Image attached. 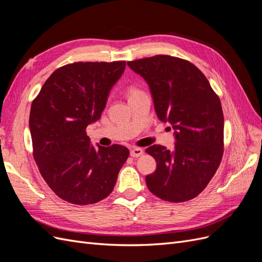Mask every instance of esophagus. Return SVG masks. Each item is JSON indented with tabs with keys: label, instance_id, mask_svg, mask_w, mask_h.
Here are the masks:
<instances>
[{
	"label": "esophagus",
	"instance_id": "obj_1",
	"mask_svg": "<svg viewBox=\"0 0 262 262\" xmlns=\"http://www.w3.org/2000/svg\"><path fill=\"white\" fill-rule=\"evenodd\" d=\"M143 153H144V150L142 149V148H140V147H133V148L130 150V155H131L132 157H139V156H141V155H143Z\"/></svg>",
	"mask_w": 262,
	"mask_h": 262
}]
</instances>
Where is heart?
Instances as JSON below:
<instances>
[{"instance_id": "obj_1", "label": "heart", "mask_w": 262, "mask_h": 262, "mask_svg": "<svg viewBox=\"0 0 262 262\" xmlns=\"http://www.w3.org/2000/svg\"><path fill=\"white\" fill-rule=\"evenodd\" d=\"M139 92V90H137L136 87H130V89L128 90V96L130 97V96H132L133 94H136V93H138Z\"/></svg>"}]
</instances>
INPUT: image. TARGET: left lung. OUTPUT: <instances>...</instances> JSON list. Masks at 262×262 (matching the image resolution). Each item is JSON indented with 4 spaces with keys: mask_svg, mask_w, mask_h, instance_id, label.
<instances>
[{
    "mask_svg": "<svg viewBox=\"0 0 262 262\" xmlns=\"http://www.w3.org/2000/svg\"><path fill=\"white\" fill-rule=\"evenodd\" d=\"M149 86L158 119L175 130L173 150L152 145L156 170L145 177L148 190L169 202L200 194L216 172L224 152V116L221 100L191 62L158 54L129 61Z\"/></svg>",
    "mask_w": 262,
    "mask_h": 262,
    "instance_id": "8db88e82",
    "label": "left lung"
}]
</instances>
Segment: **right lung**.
I'll return each mask as SVG.
<instances>
[{
	"instance_id": "1",
	"label": "right lung",
	"mask_w": 262,
	"mask_h": 262,
	"mask_svg": "<svg viewBox=\"0 0 262 262\" xmlns=\"http://www.w3.org/2000/svg\"><path fill=\"white\" fill-rule=\"evenodd\" d=\"M125 61L75 62L57 69L30 108L33 155L42 178L67 202L86 205L107 198L129 157L125 146L94 147L86 126L101 116Z\"/></svg>"
}]
</instances>
